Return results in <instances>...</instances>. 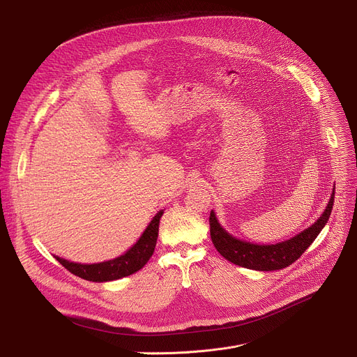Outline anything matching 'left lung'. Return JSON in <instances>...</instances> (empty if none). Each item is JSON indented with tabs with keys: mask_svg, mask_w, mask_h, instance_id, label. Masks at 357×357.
<instances>
[{
	"mask_svg": "<svg viewBox=\"0 0 357 357\" xmlns=\"http://www.w3.org/2000/svg\"><path fill=\"white\" fill-rule=\"evenodd\" d=\"M334 202V192L331 194V198L328 201V205L326 207V211L323 215L315 221V224L303 233L292 237L291 240L276 243V245H268V246H259L253 245V243L241 241L238 238H234L230 236L226 230H224L217 218L214 211L210 214V234L213 245L217 249V252L226 257L231 264L255 269V271H279L289 266L291 264L301 256L311 243L315 240V237L320 234L326 222L330 218L331 208Z\"/></svg>",
	"mask_w": 357,
	"mask_h": 357,
	"instance_id": "obj_1",
	"label": "left lung"
}]
</instances>
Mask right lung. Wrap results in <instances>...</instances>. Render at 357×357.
Returning <instances> with one entry per match:
<instances>
[{
    "mask_svg": "<svg viewBox=\"0 0 357 357\" xmlns=\"http://www.w3.org/2000/svg\"><path fill=\"white\" fill-rule=\"evenodd\" d=\"M162 214L163 211H159L153 217V220L150 221L147 229L144 230L136 245L117 259L93 265L73 264V261H68L61 257H56V260H58L62 266H65L70 273L86 280H92V282H107V280H116L128 276L140 271L147 264L149 259L152 257L156 246L159 221Z\"/></svg>",
    "mask_w": 357,
    "mask_h": 357,
    "instance_id": "add662e5",
    "label": "right lung"
}]
</instances>
